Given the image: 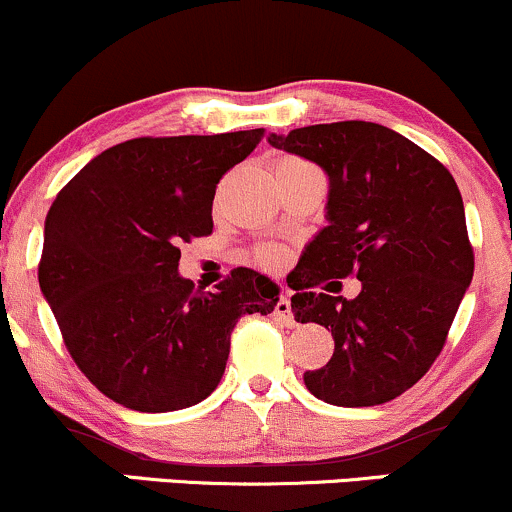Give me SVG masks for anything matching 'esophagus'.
Segmentation results:
<instances>
[{
	"label": "esophagus",
	"mask_w": 512,
	"mask_h": 512,
	"mask_svg": "<svg viewBox=\"0 0 512 512\" xmlns=\"http://www.w3.org/2000/svg\"><path fill=\"white\" fill-rule=\"evenodd\" d=\"M274 313H276V320H281V322H284V325H293V313H291L289 293H286V296H281V298H279V303H276Z\"/></svg>",
	"instance_id": "esophagus-1"
}]
</instances>
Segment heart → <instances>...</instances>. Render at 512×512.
Returning <instances> with one entry per match:
<instances>
[{
	"label": "heart",
	"instance_id": "heart-1",
	"mask_svg": "<svg viewBox=\"0 0 512 512\" xmlns=\"http://www.w3.org/2000/svg\"><path fill=\"white\" fill-rule=\"evenodd\" d=\"M255 260H257V264H262V267H267V269H279L281 264L286 262V255H284V250H281V248L267 245V248L257 250Z\"/></svg>",
	"mask_w": 512,
	"mask_h": 512
}]
</instances>
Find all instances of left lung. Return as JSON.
<instances>
[{"label":"left lung","instance_id":"8db88e82","mask_svg":"<svg viewBox=\"0 0 512 512\" xmlns=\"http://www.w3.org/2000/svg\"><path fill=\"white\" fill-rule=\"evenodd\" d=\"M267 142L327 175V226L305 245L289 284L296 322L334 337L332 358L305 370V387L337 407L390 402L436 361L472 284L460 190L443 163L375 122L272 132ZM349 273L362 281L356 299L312 291Z\"/></svg>","mask_w":512,"mask_h":512}]
</instances>
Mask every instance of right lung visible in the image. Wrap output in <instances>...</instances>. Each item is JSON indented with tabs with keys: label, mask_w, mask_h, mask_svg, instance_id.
<instances>
[{
	"label": "right lung",
	"mask_w": 512,
	"mask_h": 512,
	"mask_svg": "<svg viewBox=\"0 0 512 512\" xmlns=\"http://www.w3.org/2000/svg\"><path fill=\"white\" fill-rule=\"evenodd\" d=\"M262 129L129 139L74 175L45 216L38 281L64 344L105 397L134 411L207 399L238 317L272 313L279 286L255 269L216 291L180 276L182 240L209 236L216 185Z\"/></svg>",
	"instance_id": "1"
}]
</instances>
